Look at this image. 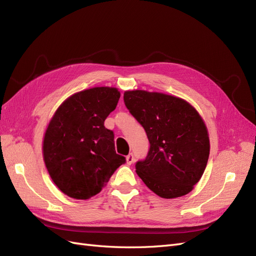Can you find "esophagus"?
I'll return each mask as SVG.
<instances>
[{
    "instance_id": "obj_1",
    "label": "esophagus",
    "mask_w": 256,
    "mask_h": 256,
    "mask_svg": "<svg viewBox=\"0 0 256 256\" xmlns=\"http://www.w3.org/2000/svg\"><path fill=\"white\" fill-rule=\"evenodd\" d=\"M126 161H127V164H134V154H129L128 156L126 157Z\"/></svg>"
}]
</instances>
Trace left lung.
<instances>
[{
	"instance_id": "obj_1",
	"label": "left lung",
	"mask_w": 256,
	"mask_h": 256,
	"mask_svg": "<svg viewBox=\"0 0 256 256\" xmlns=\"http://www.w3.org/2000/svg\"><path fill=\"white\" fill-rule=\"evenodd\" d=\"M124 102L150 144L146 158L136 164V174L161 198L187 194L202 177L209 157L202 118L184 99L162 92L127 90Z\"/></svg>"
}]
</instances>
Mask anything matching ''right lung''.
<instances>
[{"mask_svg":"<svg viewBox=\"0 0 256 256\" xmlns=\"http://www.w3.org/2000/svg\"><path fill=\"white\" fill-rule=\"evenodd\" d=\"M118 88L76 92L60 106L44 138V160L66 196L88 200L102 190L126 158L115 152L114 132L104 120L118 106Z\"/></svg>","mask_w":256,"mask_h":256,"instance_id":"1","label":"right lung"}]
</instances>
